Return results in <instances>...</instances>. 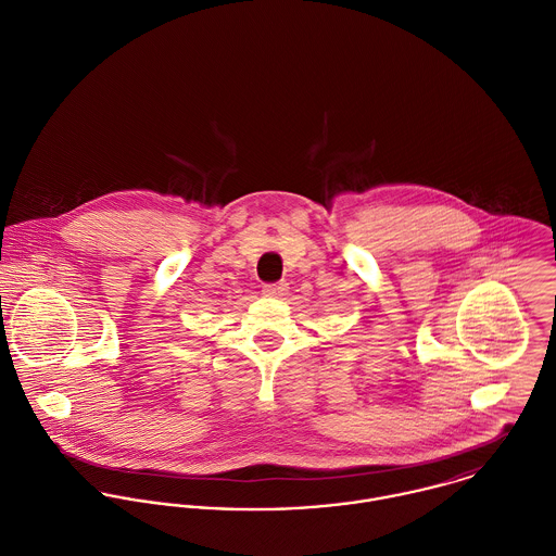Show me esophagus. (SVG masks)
I'll list each match as a JSON object with an SVG mask.
<instances>
[{
    "mask_svg": "<svg viewBox=\"0 0 556 556\" xmlns=\"http://www.w3.org/2000/svg\"><path fill=\"white\" fill-rule=\"evenodd\" d=\"M263 293H265L267 298H278V300H282L285 295H289V285H287V282L265 285V287H263Z\"/></svg>",
    "mask_w": 556,
    "mask_h": 556,
    "instance_id": "esophagus-1",
    "label": "esophagus"
}]
</instances>
